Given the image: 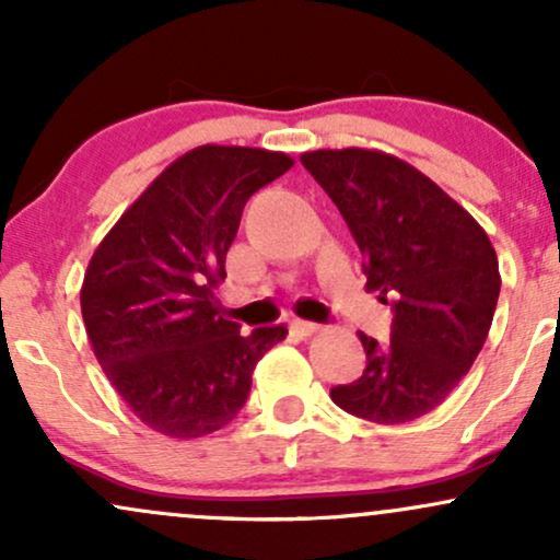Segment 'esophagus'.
Instances as JSON below:
<instances>
[{"instance_id": "obj_1", "label": "esophagus", "mask_w": 560, "mask_h": 560, "mask_svg": "<svg viewBox=\"0 0 560 560\" xmlns=\"http://www.w3.org/2000/svg\"><path fill=\"white\" fill-rule=\"evenodd\" d=\"M289 329H292V334H298V337L305 339V337H313L320 326L313 324V320H292V324H289Z\"/></svg>"}]
</instances>
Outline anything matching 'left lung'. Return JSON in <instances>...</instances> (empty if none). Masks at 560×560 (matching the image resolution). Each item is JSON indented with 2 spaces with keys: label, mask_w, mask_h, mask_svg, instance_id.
<instances>
[{
  "label": "left lung",
  "mask_w": 560,
  "mask_h": 560,
  "mask_svg": "<svg viewBox=\"0 0 560 560\" xmlns=\"http://www.w3.org/2000/svg\"><path fill=\"white\" fill-rule=\"evenodd\" d=\"M361 247L365 289L392 307L389 342L361 334V378L331 387L347 413L405 423L434 410L477 361L500 294L485 229L413 165L376 150L300 158Z\"/></svg>",
  "instance_id": "8db88e82"
}]
</instances>
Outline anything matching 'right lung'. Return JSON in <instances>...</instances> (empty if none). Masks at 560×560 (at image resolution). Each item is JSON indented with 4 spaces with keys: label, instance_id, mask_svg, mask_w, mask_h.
Listing matches in <instances>:
<instances>
[{
    "label": "right lung",
    "instance_id": "add662e5",
    "mask_svg": "<svg viewBox=\"0 0 560 560\" xmlns=\"http://www.w3.org/2000/svg\"><path fill=\"white\" fill-rule=\"evenodd\" d=\"M294 160L205 144L171 163L102 240L81 287L89 342L128 408L150 429L195 440L247 402L253 371L287 326L240 334L215 287L247 199Z\"/></svg>",
    "mask_w": 560,
    "mask_h": 560
}]
</instances>
